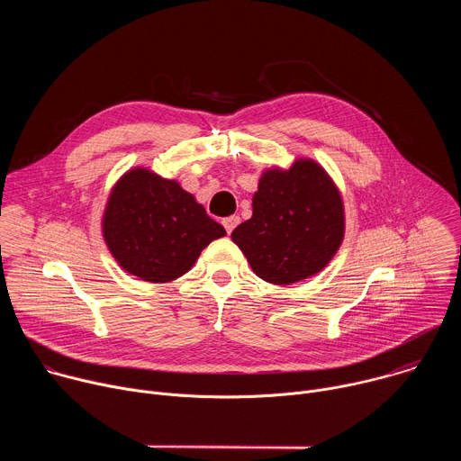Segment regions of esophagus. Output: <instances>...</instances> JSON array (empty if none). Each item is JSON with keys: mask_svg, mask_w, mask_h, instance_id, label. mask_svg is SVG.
Instances as JSON below:
<instances>
[{"mask_svg": "<svg viewBox=\"0 0 461 461\" xmlns=\"http://www.w3.org/2000/svg\"><path fill=\"white\" fill-rule=\"evenodd\" d=\"M239 217L237 215H231V217H226V219H222V226L226 228V231H228V235L237 228V224H239Z\"/></svg>", "mask_w": 461, "mask_h": 461, "instance_id": "34e87169", "label": "esophagus"}]
</instances>
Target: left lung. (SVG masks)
I'll return each mask as SVG.
<instances>
[{
	"instance_id": "left-lung-1",
	"label": "left lung",
	"mask_w": 461,
	"mask_h": 461,
	"mask_svg": "<svg viewBox=\"0 0 461 461\" xmlns=\"http://www.w3.org/2000/svg\"><path fill=\"white\" fill-rule=\"evenodd\" d=\"M251 219L231 240L262 281L286 286L322 272L345 239L343 196L313 158L260 173Z\"/></svg>"
}]
</instances>
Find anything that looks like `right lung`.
Segmentation results:
<instances>
[{"label": "right lung", "instance_id": "right-lung-1", "mask_svg": "<svg viewBox=\"0 0 461 461\" xmlns=\"http://www.w3.org/2000/svg\"><path fill=\"white\" fill-rule=\"evenodd\" d=\"M102 235L123 272L160 285L187 274L226 230L176 180L137 166L111 187Z\"/></svg>", "mask_w": 461, "mask_h": 461}]
</instances>
